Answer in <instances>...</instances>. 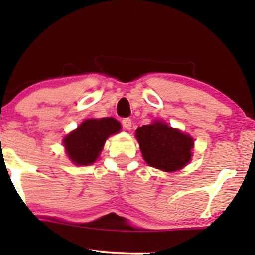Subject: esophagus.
<instances>
[{
    "mask_svg": "<svg viewBox=\"0 0 255 255\" xmlns=\"http://www.w3.org/2000/svg\"><path fill=\"white\" fill-rule=\"evenodd\" d=\"M122 124H123L124 128H127V130H131L132 121L130 120V118H124V120L122 121Z\"/></svg>",
    "mask_w": 255,
    "mask_h": 255,
    "instance_id": "1",
    "label": "esophagus"
}]
</instances>
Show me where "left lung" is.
<instances>
[{
  "label": "left lung",
  "instance_id": "1",
  "mask_svg": "<svg viewBox=\"0 0 255 255\" xmlns=\"http://www.w3.org/2000/svg\"><path fill=\"white\" fill-rule=\"evenodd\" d=\"M135 138L146 163L163 172L182 169L193 156V138L162 121L138 128Z\"/></svg>",
  "mask_w": 255,
  "mask_h": 255
}]
</instances>
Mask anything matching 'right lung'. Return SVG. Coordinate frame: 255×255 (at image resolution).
Here are the masks:
<instances>
[{"label":"right lung","instance_id":"right-lung-1","mask_svg":"<svg viewBox=\"0 0 255 255\" xmlns=\"http://www.w3.org/2000/svg\"><path fill=\"white\" fill-rule=\"evenodd\" d=\"M121 123L113 117L85 120L76 130L64 138L68 158L76 166H89L96 161L104 142L121 131Z\"/></svg>","mask_w":255,"mask_h":255}]
</instances>
